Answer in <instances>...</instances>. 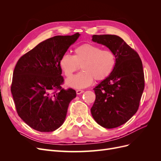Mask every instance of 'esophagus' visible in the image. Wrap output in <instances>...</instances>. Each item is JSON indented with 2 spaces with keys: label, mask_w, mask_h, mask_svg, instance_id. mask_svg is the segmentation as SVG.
I'll use <instances>...</instances> for the list:
<instances>
[{
  "label": "esophagus",
  "mask_w": 161,
  "mask_h": 161,
  "mask_svg": "<svg viewBox=\"0 0 161 161\" xmlns=\"http://www.w3.org/2000/svg\"><path fill=\"white\" fill-rule=\"evenodd\" d=\"M76 92L77 95H80V94L82 93V92H84V91L83 90H76Z\"/></svg>",
  "instance_id": "1"
}]
</instances>
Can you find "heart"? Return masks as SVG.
<instances>
[{
    "label": "heart",
    "mask_w": 161,
    "mask_h": 161,
    "mask_svg": "<svg viewBox=\"0 0 161 161\" xmlns=\"http://www.w3.org/2000/svg\"><path fill=\"white\" fill-rule=\"evenodd\" d=\"M116 64L114 53L110 50L84 43L76 47L74 55L63 54L59 60V66L67 78H70L82 66V72L66 81L69 86L83 89L90 86L94 81L103 80L111 75Z\"/></svg>",
    "instance_id": "1"
}]
</instances>
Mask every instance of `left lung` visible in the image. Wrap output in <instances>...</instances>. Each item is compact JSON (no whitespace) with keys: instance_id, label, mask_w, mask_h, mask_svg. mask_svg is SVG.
Wrapping results in <instances>:
<instances>
[{"instance_id":"obj_1","label":"left lung","mask_w":161,"mask_h":161,"mask_svg":"<svg viewBox=\"0 0 161 161\" xmlns=\"http://www.w3.org/2000/svg\"><path fill=\"white\" fill-rule=\"evenodd\" d=\"M92 40L114 53L116 64L111 75L93 89L96 95L91 109L92 118L102 127L115 128L138 111L144 89L142 63L138 53L115 35H93Z\"/></svg>"}]
</instances>
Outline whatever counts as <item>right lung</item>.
<instances>
[{
	"label": "right lung",
	"mask_w": 161,
	"mask_h": 161,
	"mask_svg": "<svg viewBox=\"0 0 161 161\" xmlns=\"http://www.w3.org/2000/svg\"><path fill=\"white\" fill-rule=\"evenodd\" d=\"M79 36L76 33L49 38L18 60L11 91L19 116L31 128L50 132L64 123L76 92L61 87L64 78L59 60Z\"/></svg>",
	"instance_id": "right-lung-1"
}]
</instances>
